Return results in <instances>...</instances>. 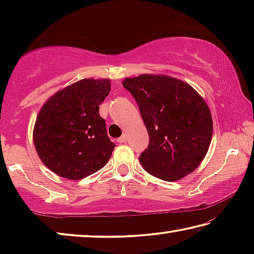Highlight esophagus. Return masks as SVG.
Masks as SVG:
<instances>
[{
    "label": "esophagus",
    "instance_id": "34e87169",
    "mask_svg": "<svg viewBox=\"0 0 254 254\" xmlns=\"http://www.w3.org/2000/svg\"><path fill=\"white\" fill-rule=\"evenodd\" d=\"M127 141V137L126 134H123L121 137H119V139H118L119 143H126Z\"/></svg>",
    "mask_w": 254,
    "mask_h": 254
}]
</instances>
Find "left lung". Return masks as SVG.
<instances>
[{"label":"left lung","instance_id":"obj_1","mask_svg":"<svg viewBox=\"0 0 254 254\" xmlns=\"http://www.w3.org/2000/svg\"><path fill=\"white\" fill-rule=\"evenodd\" d=\"M134 97L149 134L139 157L143 169L166 182L192 173L208 151L213 121L204 98L190 85L167 75L123 80Z\"/></svg>","mask_w":254,"mask_h":254}]
</instances>
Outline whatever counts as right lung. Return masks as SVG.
I'll return each instance as SVG.
<instances>
[{"label":"right lung","instance_id":"1","mask_svg":"<svg viewBox=\"0 0 254 254\" xmlns=\"http://www.w3.org/2000/svg\"><path fill=\"white\" fill-rule=\"evenodd\" d=\"M110 91V79L85 78L60 89L42 105L33 143L41 161L56 175L79 180L110 160L115 144L98 112Z\"/></svg>","mask_w":254,"mask_h":254}]
</instances>
